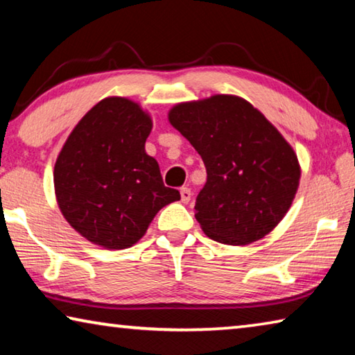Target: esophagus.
<instances>
[{
	"instance_id": "obj_1",
	"label": "esophagus",
	"mask_w": 355,
	"mask_h": 355,
	"mask_svg": "<svg viewBox=\"0 0 355 355\" xmlns=\"http://www.w3.org/2000/svg\"><path fill=\"white\" fill-rule=\"evenodd\" d=\"M180 196H182V202L183 203H188L191 200L192 192H191L189 188H182V189H180Z\"/></svg>"
}]
</instances>
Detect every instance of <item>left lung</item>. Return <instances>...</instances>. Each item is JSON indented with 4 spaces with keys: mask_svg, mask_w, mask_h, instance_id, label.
Listing matches in <instances>:
<instances>
[{
    "mask_svg": "<svg viewBox=\"0 0 355 355\" xmlns=\"http://www.w3.org/2000/svg\"><path fill=\"white\" fill-rule=\"evenodd\" d=\"M169 122L202 156L196 219L214 241L244 245L272 232L296 196L300 166L263 114L236 95L178 103Z\"/></svg>",
    "mask_w": 355,
    "mask_h": 355,
    "instance_id": "left-lung-1",
    "label": "left lung"
}]
</instances>
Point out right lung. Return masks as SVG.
I'll return each mask as SVG.
<instances>
[{
    "label": "right lung",
    "mask_w": 355,
    "mask_h": 355,
    "mask_svg": "<svg viewBox=\"0 0 355 355\" xmlns=\"http://www.w3.org/2000/svg\"><path fill=\"white\" fill-rule=\"evenodd\" d=\"M152 119L133 100L107 97L84 116L55 164V192L65 220L87 241L127 249L156 213L180 200L146 153Z\"/></svg>",
    "instance_id": "add662e5"
}]
</instances>
